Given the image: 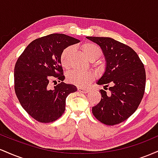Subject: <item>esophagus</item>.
Segmentation results:
<instances>
[{
  "mask_svg": "<svg viewBox=\"0 0 158 158\" xmlns=\"http://www.w3.org/2000/svg\"><path fill=\"white\" fill-rule=\"evenodd\" d=\"M78 91L80 92V93H84V94H86L88 92V89H87V88H77Z\"/></svg>",
  "mask_w": 158,
  "mask_h": 158,
  "instance_id": "esophagus-1",
  "label": "esophagus"
}]
</instances>
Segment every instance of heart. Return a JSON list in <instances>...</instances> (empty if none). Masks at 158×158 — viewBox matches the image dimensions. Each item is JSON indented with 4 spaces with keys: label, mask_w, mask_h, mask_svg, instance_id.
I'll return each instance as SVG.
<instances>
[{
    "label": "heart",
    "mask_w": 158,
    "mask_h": 158,
    "mask_svg": "<svg viewBox=\"0 0 158 158\" xmlns=\"http://www.w3.org/2000/svg\"><path fill=\"white\" fill-rule=\"evenodd\" d=\"M81 50L85 56L91 61L99 59L102 56V50L97 44L91 42L84 43L81 46ZM73 52V48L68 47L61 52L60 62L64 68H68L70 64V57ZM95 79V74L91 71H77L73 70L67 75V79L71 84L79 87H86Z\"/></svg>",
    "instance_id": "b5f03b06"
}]
</instances>
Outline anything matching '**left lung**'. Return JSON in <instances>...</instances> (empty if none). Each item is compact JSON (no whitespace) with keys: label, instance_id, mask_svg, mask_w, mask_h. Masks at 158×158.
<instances>
[{"label":"left lung","instance_id":"1","mask_svg":"<svg viewBox=\"0 0 158 158\" xmlns=\"http://www.w3.org/2000/svg\"><path fill=\"white\" fill-rule=\"evenodd\" d=\"M86 38L100 46L106 59V72L97 81L104 87L99 90L102 99L92 108V113L103 124H119L135 113L142 100L146 88L144 65L128 45L111 38Z\"/></svg>","mask_w":158,"mask_h":158}]
</instances>
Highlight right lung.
Listing matches in <instances>:
<instances>
[{
	"instance_id": "right-lung-1",
	"label": "right lung",
	"mask_w": 158,
	"mask_h": 158,
	"mask_svg": "<svg viewBox=\"0 0 158 158\" xmlns=\"http://www.w3.org/2000/svg\"><path fill=\"white\" fill-rule=\"evenodd\" d=\"M79 40L60 33L32 41L15 63V91L20 104L30 117L40 123H51L64 114L66 98L77 91L75 85L65 84L60 62L62 50ZM61 82L50 89V81Z\"/></svg>"
}]
</instances>
